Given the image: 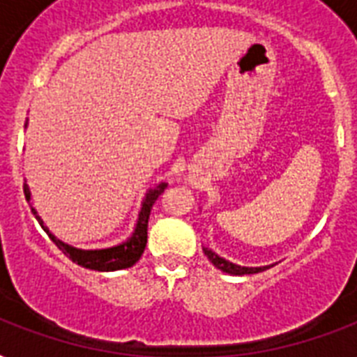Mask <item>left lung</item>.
<instances>
[{
    "instance_id": "obj_1",
    "label": "left lung",
    "mask_w": 357,
    "mask_h": 357,
    "mask_svg": "<svg viewBox=\"0 0 357 357\" xmlns=\"http://www.w3.org/2000/svg\"><path fill=\"white\" fill-rule=\"evenodd\" d=\"M204 254L207 255V259L211 261L213 266H217L218 271L228 272V274H234V276H243V274H255V272L266 271V268H268V266H238V265H234V263H229V261L222 259V257H218L215 252H211V250H207V248H204Z\"/></svg>"
}]
</instances>
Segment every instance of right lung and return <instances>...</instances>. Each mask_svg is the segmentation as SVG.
<instances>
[{"instance_id":"obj_1","label":"right lung","mask_w":357,"mask_h":357,"mask_svg":"<svg viewBox=\"0 0 357 357\" xmlns=\"http://www.w3.org/2000/svg\"><path fill=\"white\" fill-rule=\"evenodd\" d=\"M167 189V183H159L155 189L148 190L144 202H142V209L139 213V220H137V228H135L133 235L122 244H116V246H111V248H102V250H79L70 246V244L59 241L55 235L50 231V229L44 226L42 218L36 215V211L31 207V211L35 215V218L38 220L44 231L47 234V237L52 238L55 246H57L61 252H63L66 257L77 263L79 266H85V268H91V271H100V272H113V271H122V268H129L133 266L137 261L140 259V255L146 248V241H148V218H150V211L155 200L165 192ZM24 195L25 200H31L29 187L24 185Z\"/></svg>"}]
</instances>
